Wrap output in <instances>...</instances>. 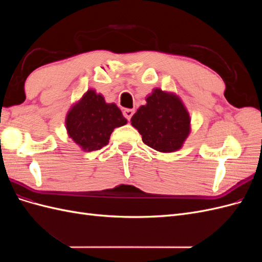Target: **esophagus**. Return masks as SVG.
<instances>
[{
    "label": "esophagus",
    "mask_w": 262,
    "mask_h": 262,
    "mask_svg": "<svg viewBox=\"0 0 262 262\" xmlns=\"http://www.w3.org/2000/svg\"><path fill=\"white\" fill-rule=\"evenodd\" d=\"M133 114H134V110L133 109H124L123 110V116L126 119H128V121H130V119L133 116Z\"/></svg>",
    "instance_id": "obj_1"
}]
</instances>
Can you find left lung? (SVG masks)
Instances as JSON below:
<instances>
[{"label":"left lung","mask_w":262,"mask_h":262,"mask_svg":"<svg viewBox=\"0 0 262 262\" xmlns=\"http://www.w3.org/2000/svg\"><path fill=\"white\" fill-rule=\"evenodd\" d=\"M190 115L176 94L154 89L131 118L144 143L161 153L180 149L190 134Z\"/></svg>","instance_id":"obj_1"}]
</instances>
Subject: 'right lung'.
<instances>
[{
  "instance_id": "add662e5",
  "label": "right lung",
  "mask_w": 262,
  "mask_h": 262,
  "mask_svg": "<svg viewBox=\"0 0 262 262\" xmlns=\"http://www.w3.org/2000/svg\"><path fill=\"white\" fill-rule=\"evenodd\" d=\"M126 119L116 104H108L101 94L87 91L70 108L66 117L69 138L85 152L100 149L108 144L114 129L126 124Z\"/></svg>"
}]
</instances>
